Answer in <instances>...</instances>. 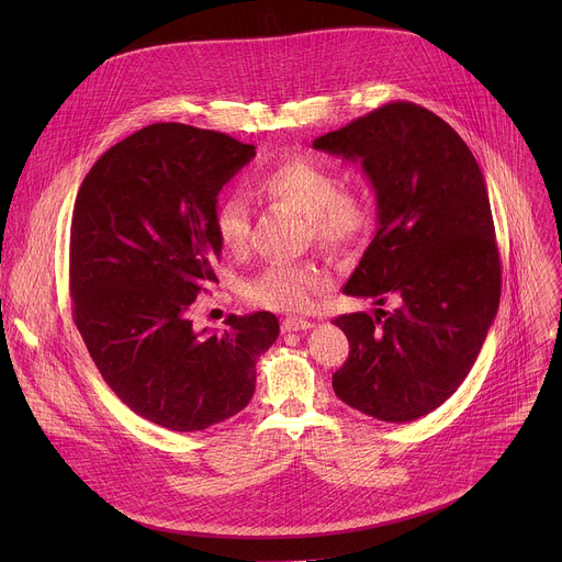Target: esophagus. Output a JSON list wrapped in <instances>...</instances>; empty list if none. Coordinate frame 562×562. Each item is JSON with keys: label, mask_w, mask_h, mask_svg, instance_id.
Segmentation results:
<instances>
[{"label": "esophagus", "mask_w": 562, "mask_h": 562, "mask_svg": "<svg viewBox=\"0 0 562 562\" xmlns=\"http://www.w3.org/2000/svg\"><path fill=\"white\" fill-rule=\"evenodd\" d=\"M306 329H313V323L306 317H284L282 319V331H306Z\"/></svg>", "instance_id": "1"}]
</instances>
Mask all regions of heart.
<instances>
[{
    "mask_svg": "<svg viewBox=\"0 0 562 562\" xmlns=\"http://www.w3.org/2000/svg\"><path fill=\"white\" fill-rule=\"evenodd\" d=\"M254 191L306 217V235L327 251H347L367 237L373 211L360 191L340 189L338 176L308 157H286L254 178ZM213 228L228 254L249 247L251 211L239 195H222L213 206ZM327 282L308 262H271L245 284V295L265 308L302 311Z\"/></svg>",
    "mask_w": 562,
    "mask_h": 562,
    "instance_id": "1",
    "label": "heart"
}]
</instances>
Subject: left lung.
Segmentation results:
<instances>
[{
	"label": "left lung",
	"instance_id": "left-lung-1",
	"mask_svg": "<svg viewBox=\"0 0 562 562\" xmlns=\"http://www.w3.org/2000/svg\"><path fill=\"white\" fill-rule=\"evenodd\" d=\"M360 159L378 200V231L345 284L373 315L334 319L349 356L334 391L384 423L438 409L471 371L501 302V256L483 171L436 113L389 102L313 142Z\"/></svg>",
	"mask_w": 562,
	"mask_h": 562
}]
</instances>
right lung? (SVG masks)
I'll use <instances>...</instances> for the list:
<instances>
[{
  "label": "right lung",
  "mask_w": 562,
  "mask_h": 562,
  "mask_svg": "<svg viewBox=\"0 0 562 562\" xmlns=\"http://www.w3.org/2000/svg\"><path fill=\"white\" fill-rule=\"evenodd\" d=\"M256 155L226 133L159 122L111 146L70 220L72 319L104 382L137 416L202 431L243 412L256 362L280 334L269 311L195 331L189 308L222 245L213 206Z\"/></svg>",
  "instance_id": "1"
}]
</instances>
